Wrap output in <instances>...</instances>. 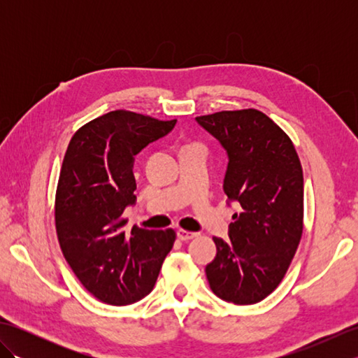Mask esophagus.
I'll return each mask as SVG.
<instances>
[{"mask_svg":"<svg viewBox=\"0 0 358 358\" xmlns=\"http://www.w3.org/2000/svg\"><path fill=\"white\" fill-rule=\"evenodd\" d=\"M177 237H178V240H181V241H189V240H192V238H195V237H196V232L185 231V229H178V232H177Z\"/></svg>","mask_w":358,"mask_h":358,"instance_id":"esophagus-1","label":"esophagus"}]
</instances>
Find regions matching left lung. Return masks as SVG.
I'll list each match as a JSON object with an SVG mask.
<instances>
[{"label": "left lung", "mask_w": 358, "mask_h": 358, "mask_svg": "<svg viewBox=\"0 0 358 358\" xmlns=\"http://www.w3.org/2000/svg\"><path fill=\"white\" fill-rule=\"evenodd\" d=\"M227 152L223 191L241 206L229 240L214 237L217 255L206 266L220 299L254 305L266 299L291 264L303 234V171L291 138L257 109L196 117Z\"/></svg>", "instance_id": "obj_1"}]
</instances>
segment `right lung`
Returning <instances> with one entry per match:
<instances>
[{
	"mask_svg": "<svg viewBox=\"0 0 358 358\" xmlns=\"http://www.w3.org/2000/svg\"><path fill=\"white\" fill-rule=\"evenodd\" d=\"M175 123L112 110L80 127L67 146L55 195L58 241L81 285L106 305L146 296L173 246L172 229L134 226L126 234L123 212L136 200L135 155Z\"/></svg>",
	"mask_w": 358,
	"mask_h": 358,
	"instance_id": "1",
	"label": "right lung"
}]
</instances>
